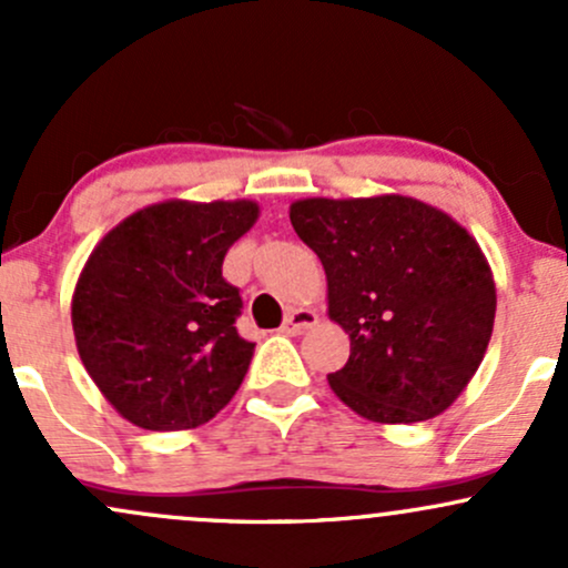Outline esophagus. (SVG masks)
Masks as SVG:
<instances>
[{
	"instance_id": "34e87169",
	"label": "esophagus",
	"mask_w": 568,
	"mask_h": 568,
	"mask_svg": "<svg viewBox=\"0 0 568 568\" xmlns=\"http://www.w3.org/2000/svg\"><path fill=\"white\" fill-rule=\"evenodd\" d=\"M315 323H317L315 312L298 306V310L288 312V317H285V323H283V331H285V334H304V331L312 328Z\"/></svg>"
}]
</instances>
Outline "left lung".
<instances>
[{"mask_svg": "<svg viewBox=\"0 0 568 568\" xmlns=\"http://www.w3.org/2000/svg\"><path fill=\"white\" fill-rule=\"evenodd\" d=\"M291 224L328 277V315L349 361L328 374L352 410L382 425L433 419L484 361L497 291L452 216L414 197L298 200Z\"/></svg>", "mask_w": 568, "mask_h": 568, "instance_id": "8db88e82", "label": "left lung"}]
</instances>
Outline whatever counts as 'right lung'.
Instances as JSON below:
<instances>
[{
	"label": "right lung",
	"mask_w": 568,
	"mask_h": 568,
	"mask_svg": "<svg viewBox=\"0 0 568 568\" xmlns=\"http://www.w3.org/2000/svg\"><path fill=\"white\" fill-rule=\"evenodd\" d=\"M256 202H160L133 213L84 264L71 325L106 400L135 427L205 425L243 384L256 344L237 334L240 288L224 256Z\"/></svg>",
	"instance_id": "right-lung-1"
}]
</instances>
